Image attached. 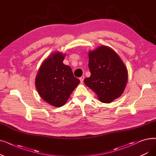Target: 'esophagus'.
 I'll return each mask as SVG.
<instances>
[{"label": "esophagus", "instance_id": "1", "mask_svg": "<svg viewBox=\"0 0 156 156\" xmlns=\"http://www.w3.org/2000/svg\"><path fill=\"white\" fill-rule=\"evenodd\" d=\"M84 78H85L84 76H81V77L80 78V81H81V83H82L83 82V80H84Z\"/></svg>", "mask_w": 156, "mask_h": 156}]
</instances>
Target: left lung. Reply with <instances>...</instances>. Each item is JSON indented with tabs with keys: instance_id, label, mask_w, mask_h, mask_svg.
Instances as JSON below:
<instances>
[{
	"instance_id": "8db88e82",
	"label": "left lung",
	"mask_w": 156,
	"mask_h": 156,
	"mask_svg": "<svg viewBox=\"0 0 156 156\" xmlns=\"http://www.w3.org/2000/svg\"><path fill=\"white\" fill-rule=\"evenodd\" d=\"M88 68L91 73L84 80L103 103H111L123 93L128 79L123 61L112 48L101 45L88 52Z\"/></svg>"
}]
</instances>
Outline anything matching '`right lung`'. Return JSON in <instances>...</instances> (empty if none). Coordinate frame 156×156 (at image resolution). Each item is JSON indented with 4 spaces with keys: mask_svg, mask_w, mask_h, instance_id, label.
<instances>
[{
    "mask_svg": "<svg viewBox=\"0 0 156 156\" xmlns=\"http://www.w3.org/2000/svg\"><path fill=\"white\" fill-rule=\"evenodd\" d=\"M66 54L54 52L43 61L35 77L37 90L42 99L54 107L66 103L80 81L63 61Z\"/></svg>",
    "mask_w": 156,
    "mask_h": 156,
    "instance_id": "obj_1",
    "label": "right lung"
}]
</instances>
